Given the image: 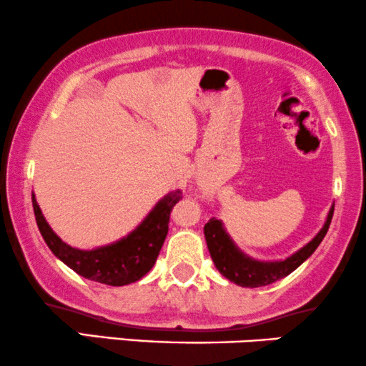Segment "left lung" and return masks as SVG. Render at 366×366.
Instances as JSON below:
<instances>
[{"label": "left lung", "mask_w": 366, "mask_h": 366, "mask_svg": "<svg viewBox=\"0 0 366 366\" xmlns=\"http://www.w3.org/2000/svg\"><path fill=\"white\" fill-rule=\"evenodd\" d=\"M332 213L334 204L329 209L327 218H325V223L320 228V232L309 244L303 245L300 250L286 257L285 261H257V259L249 257L247 254H244L237 247V244L232 240V237L228 235L225 227H223L222 219L217 218H211L204 225V239L214 266L227 280L233 281L239 286H245V288H259V286L271 285L288 276L290 272H293L315 252V249L319 247L329 230Z\"/></svg>", "instance_id": "left-lung-1"}]
</instances>
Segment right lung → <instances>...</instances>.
<instances>
[{"label":"right lung","mask_w":366,"mask_h":366,"mask_svg":"<svg viewBox=\"0 0 366 366\" xmlns=\"http://www.w3.org/2000/svg\"><path fill=\"white\" fill-rule=\"evenodd\" d=\"M180 199L182 192L179 189L169 192L126 237L102 247L83 250L68 245L52 232L32 194L35 222L51 252L83 278L109 286L134 283L152 269L169 233L170 211Z\"/></svg>","instance_id":"1"}]
</instances>
